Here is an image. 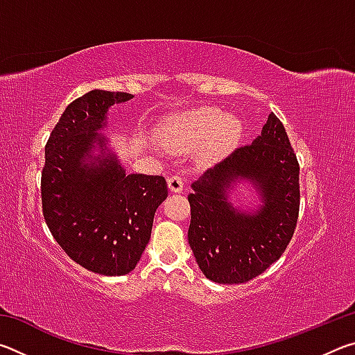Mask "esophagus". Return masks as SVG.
<instances>
[{
	"label": "esophagus",
	"instance_id": "1",
	"mask_svg": "<svg viewBox=\"0 0 355 355\" xmlns=\"http://www.w3.org/2000/svg\"><path fill=\"white\" fill-rule=\"evenodd\" d=\"M167 186H169L171 192H182L183 191V180L180 175H172L169 180H167Z\"/></svg>",
	"mask_w": 355,
	"mask_h": 355
}]
</instances>
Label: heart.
<instances>
[{
    "label": "heart",
    "instance_id": "1",
    "mask_svg": "<svg viewBox=\"0 0 355 355\" xmlns=\"http://www.w3.org/2000/svg\"><path fill=\"white\" fill-rule=\"evenodd\" d=\"M241 120L213 106L182 111L167 117L158 130L161 142L173 150L199 148L203 163H216L230 155L243 139Z\"/></svg>",
    "mask_w": 355,
    "mask_h": 355
}]
</instances>
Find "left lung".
<instances>
[{
    "instance_id": "1",
    "label": "left lung",
    "mask_w": 355,
    "mask_h": 355,
    "mask_svg": "<svg viewBox=\"0 0 355 355\" xmlns=\"http://www.w3.org/2000/svg\"><path fill=\"white\" fill-rule=\"evenodd\" d=\"M239 184L256 191L258 206L232 205ZM191 188L188 239L207 279L244 284L284 254L299 214V164L275 114H269L252 144L236 148Z\"/></svg>"
}]
</instances>
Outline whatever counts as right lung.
<instances>
[{
    "label": "right lung",
    "instance_id": "obj_1",
    "mask_svg": "<svg viewBox=\"0 0 355 355\" xmlns=\"http://www.w3.org/2000/svg\"><path fill=\"white\" fill-rule=\"evenodd\" d=\"M133 98L94 89L65 107L45 147L42 209L71 260L101 275L133 271L166 200L164 177L127 173L101 135L107 111Z\"/></svg>",
    "mask_w": 355,
    "mask_h": 355
}]
</instances>
